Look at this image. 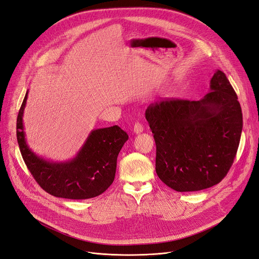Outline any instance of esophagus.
I'll return each instance as SVG.
<instances>
[{"label": "esophagus", "instance_id": "1", "mask_svg": "<svg viewBox=\"0 0 259 259\" xmlns=\"http://www.w3.org/2000/svg\"><path fill=\"white\" fill-rule=\"evenodd\" d=\"M143 131H144V127H143L142 123L137 122L136 125H134V127H133V133L134 134H139V133H142Z\"/></svg>", "mask_w": 259, "mask_h": 259}]
</instances>
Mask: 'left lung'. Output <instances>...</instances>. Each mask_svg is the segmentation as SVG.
Instances as JSON below:
<instances>
[{
	"mask_svg": "<svg viewBox=\"0 0 259 259\" xmlns=\"http://www.w3.org/2000/svg\"><path fill=\"white\" fill-rule=\"evenodd\" d=\"M223 72L212 76L200 100H163L146 110L156 145L155 171L177 192H197L218 184L237 152L242 113Z\"/></svg>",
	"mask_w": 259,
	"mask_h": 259,
	"instance_id": "1",
	"label": "left lung"
}]
</instances>
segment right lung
Instances as JSON below:
<instances>
[{
	"label": "right lung",
	"mask_w": 259,
	"mask_h": 259,
	"mask_svg": "<svg viewBox=\"0 0 259 259\" xmlns=\"http://www.w3.org/2000/svg\"><path fill=\"white\" fill-rule=\"evenodd\" d=\"M28 91L17 119V140L32 177L47 193L65 199L84 200L102 195L113 183L117 156L129 137L118 126L94 129L71 160L56 162L33 152L24 131L23 115Z\"/></svg>",
	"instance_id": "obj_1"
}]
</instances>
